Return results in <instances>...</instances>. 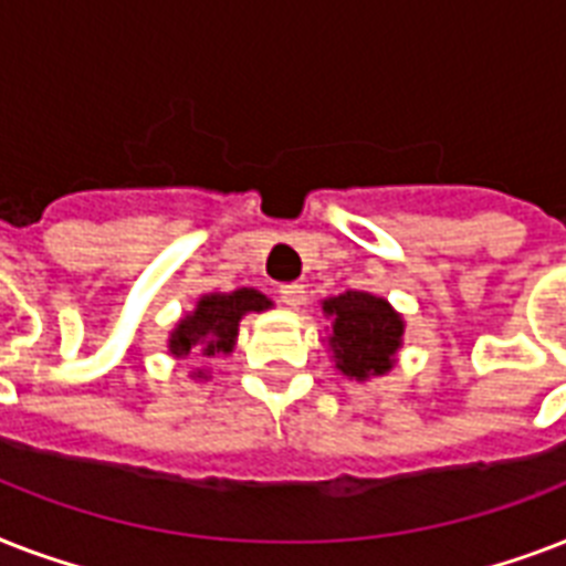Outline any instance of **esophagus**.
<instances>
[{
	"instance_id": "obj_1",
	"label": "esophagus",
	"mask_w": 566,
	"mask_h": 566,
	"mask_svg": "<svg viewBox=\"0 0 566 566\" xmlns=\"http://www.w3.org/2000/svg\"><path fill=\"white\" fill-rule=\"evenodd\" d=\"M279 300H282L287 308H300V305H305V287L296 282L282 284V287H279Z\"/></svg>"
}]
</instances>
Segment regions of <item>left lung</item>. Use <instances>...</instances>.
I'll list each match as a JSON object with an SVG mask.
<instances>
[{"instance_id":"8db88e82","label":"left lung","mask_w":566,"mask_h":566,"mask_svg":"<svg viewBox=\"0 0 566 566\" xmlns=\"http://www.w3.org/2000/svg\"><path fill=\"white\" fill-rule=\"evenodd\" d=\"M323 314L332 319L328 346L337 370L355 381L390 373L405 332L390 302L367 291H346L323 300Z\"/></svg>"}]
</instances>
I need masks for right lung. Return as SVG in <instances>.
Here are the masks:
<instances>
[{
  "label": "right lung",
  "instance_id": "1",
  "mask_svg": "<svg viewBox=\"0 0 566 566\" xmlns=\"http://www.w3.org/2000/svg\"><path fill=\"white\" fill-rule=\"evenodd\" d=\"M273 305L264 293L255 287H238L231 293H205L196 302V308L188 317H181L170 332V353L185 358L199 353L202 358L213 355H229L238 340L240 319L247 314H261ZM193 378H205V373H193Z\"/></svg>",
  "mask_w": 566,
  "mask_h": 566
}]
</instances>
